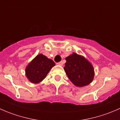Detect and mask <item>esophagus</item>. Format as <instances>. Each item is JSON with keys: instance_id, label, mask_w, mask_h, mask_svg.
<instances>
[{"instance_id": "1", "label": "esophagus", "mask_w": 120, "mask_h": 120, "mask_svg": "<svg viewBox=\"0 0 120 120\" xmlns=\"http://www.w3.org/2000/svg\"><path fill=\"white\" fill-rule=\"evenodd\" d=\"M57 64L59 65V66H63V63L62 61H60V62L57 63Z\"/></svg>"}]
</instances>
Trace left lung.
I'll return each instance as SVG.
<instances>
[{"mask_svg":"<svg viewBox=\"0 0 120 120\" xmlns=\"http://www.w3.org/2000/svg\"><path fill=\"white\" fill-rule=\"evenodd\" d=\"M66 60L64 70L73 84L82 87L92 82L95 75L94 67L84 57L73 53Z\"/></svg>","mask_w":120,"mask_h":120,"instance_id":"left-lung-1","label":"left lung"}]
</instances>
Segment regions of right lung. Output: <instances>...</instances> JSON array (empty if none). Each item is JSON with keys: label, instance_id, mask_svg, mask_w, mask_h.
Listing matches in <instances>:
<instances>
[{"label": "right lung", "instance_id": "add662e5", "mask_svg": "<svg viewBox=\"0 0 120 120\" xmlns=\"http://www.w3.org/2000/svg\"><path fill=\"white\" fill-rule=\"evenodd\" d=\"M55 63L42 54L37 55L25 68V75L33 83H38L46 77Z\"/></svg>", "mask_w": 120, "mask_h": 120}]
</instances>
